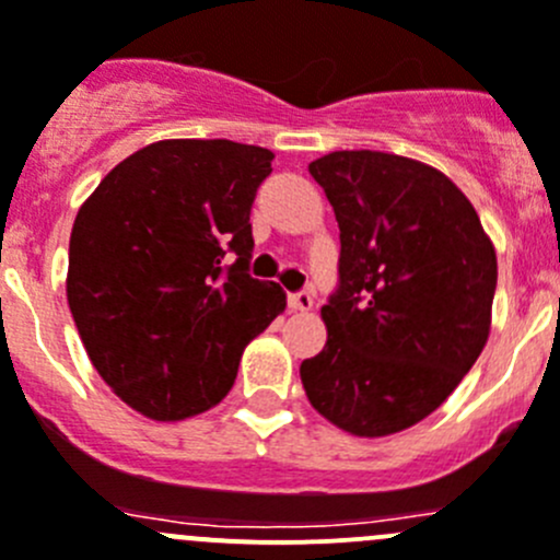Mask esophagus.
Listing matches in <instances>:
<instances>
[{
  "mask_svg": "<svg viewBox=\"0 0 560 560\" xmlns=\"http://www.w3.org/2000/svg\"><path fill=\"white\" fill-rule=\"evenodd\" d=\"M287 303H290V308L292 312H308V308L314 306V298H312V292H292L290 298H287Z\"/></svg>",
  "mask_w": 560,
  "mask_h": 560,
  "instance_id": "34e87169",
  "label": "esophagus"
}]
</instances>
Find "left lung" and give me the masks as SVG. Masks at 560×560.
I'll list each match as a JSON object with an SVG mask.
<instances>
[{
	"label": "left lung",
	"mask_w": 560,
	"mask_h": 560,
	"mask_svg": "<svg viewBox=\"0 0 560 560\" xmlns=\"http://www.w3.org/2000/svg\"><path fill=\"white\" fill-rule=\"evenodd\" d=\"M339 221L328 341L301 363L308 401L358 438L418 424L448 399L490 336L498 259L443 172L377 150L308 164Z\"/></svg>",
	"instance_id": "obj_1"
}]
</instances>
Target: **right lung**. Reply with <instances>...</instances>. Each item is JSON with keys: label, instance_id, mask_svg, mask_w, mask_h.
<instances>
[{"label": "right lung", "instance_id": "right-lung-1", "mask_svg": "<svg viewBox=\"0 0 560 560\" xmlns=\"http://www.w3.org/2000/svg\"><path fill=\"white\" fill-rule=\"evenodd\" d=\"M270 161L230 139H166L114 166L75 215L73 323L97 374L153 421L219 405L248 341L284 312V290L248 276Z\"/></svg>", "mask_w": 560, "mask_h": 560}]
</instances>
